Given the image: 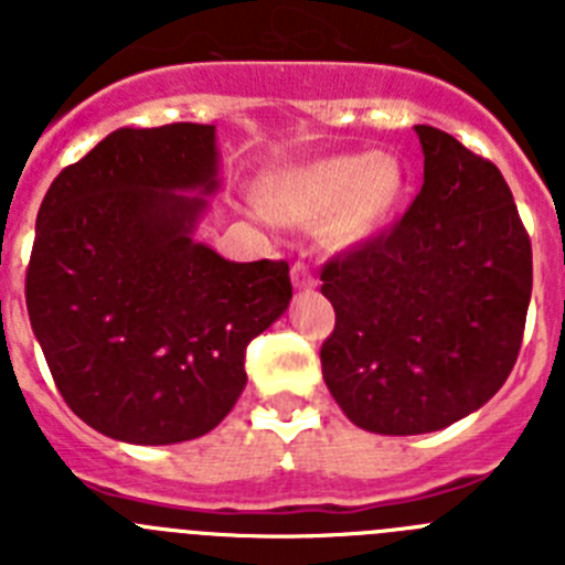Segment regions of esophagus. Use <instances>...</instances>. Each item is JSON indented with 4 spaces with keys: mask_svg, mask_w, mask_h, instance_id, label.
I'll list each match as a JSON object with an SVG mask.
<instances>
[{
    "mask_svg": "<svg viewBox=\"0 0 565 565\" xmlns=\"http://www.w3.org/2000/svg\"><path fill=\"white\" fill-rule=\"evenodd\" d=\"M291 282L294 288H313L317 286V279H313L311 268L306 263H294L291 266Z\"/></svg>",
    "mask_w": 565,
    "mask_h": 565,
    "instance_id": "esophagus-1",
    "label": "esophagus"
}]
</instances>
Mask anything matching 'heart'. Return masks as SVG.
I'll return each mask as SVG.
<instances>
[{
    "label": "heart",
    "mask_w": 565,
    "mask_h": 565,
    "mask_svg": "<svg viewBox=\"0 0 565 565\" xmlns=\"http://www.w3.org/2000/svg\"><path fill=\"white\" fill-rule=\"evenodd\" d=\"M407 169L391 154L348 152L274 174L263 186V209L291 226H326L339 246L376 237L407 194Z\"/></svg>",
    "instance_id": "b5f03b06"
}]
</instances>
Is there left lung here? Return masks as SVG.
<instances>
[{
    "label": "left lung",
    "mask_w": 565,
    "mask_h": 565,
    "mask_svg": "<svg viewBox=\"0 0 565 565\" xmlns=\"http://www.w3.org/2000/svg\"><path fill=\"white\" fill-rule=\"evenodd\" d=\"M424 186L393 228L322 268L337 326L322 376L356 427L422 436L476 413L521 351L532 243L503 174L416 127Z\"/></svg>",
    "instance_id": "1"
}]
</instances>
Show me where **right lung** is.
Segmentation results:
<instances>
[{
    "label": "right lung",
    "mask_w": 565,
    "mask_h": 565,
    "mask_svg": "<svg viewBox=\"0 0 565 565\" xmlns=\"http://www.w3.org/2000/svg\"><path fill=\"white\" fill-rule=\"evenodd\" d=\"M212 124L115 129L50 183L30 254V326L58 393L115 441L214 430L246 348L286 313V259L232 263L194 232L221 189Z\"/></svg>",
    "instance_id": "right-lung-1"
}]
</instances>
